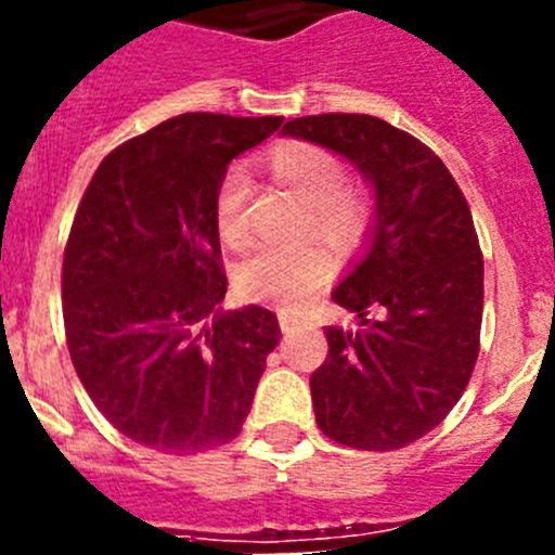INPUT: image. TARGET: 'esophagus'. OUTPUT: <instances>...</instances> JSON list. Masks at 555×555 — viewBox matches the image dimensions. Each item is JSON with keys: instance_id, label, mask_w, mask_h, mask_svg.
Returning a JSON list of instances; mask_svg holds the SVG:
<instances>
[{"instance_id": "esophagus-1", "label": "esophagus", "mask_w": 555, "mask_h": 555, "mask_svg": "<svg viewBox=\"0 0 555 555\" xmlns=\"http://www.w3.org/2000/svg\"><path fill=\"white\" fill-rule=\"evenodd\" d=\"M278 320H281V331L283 333H294V331H297V327H300V317H294V313L283 311L281 317H278Z\"/></svg>"}]
</instances>
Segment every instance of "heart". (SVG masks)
I'll return each instance as SVG.
<instances>
[{
  "mask_svg": "<svg viewBox=\"0 0 555 555\" xmlns=\"http://www.w3.org/2000/svg\"><path fill=\"white\" fill-rule=\"evenodd\" d=\"M267 166L306 203H311L313 228L338 253H352L364 242L370 228L372 205L364 189L345 183V164L331 150L311 141H281L267 152ZM249 178L242 166L228 169L217 189L214 219L217 233L228 247L242 249L249 242L247 208ZM333 274L331 255L320 247L297 249H261L238 267L235 288L247 300L274 302L283 308H297L317 288L325 286Z\"/></svg>",
  "mask_w": 555,
  "mask_h": 555,
  "instance_id": "b5f03b06",
  "label": "heart"
}]
</instances>
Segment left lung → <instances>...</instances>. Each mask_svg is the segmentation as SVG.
Here are the masks:
<instances>
[{"mask_svg": "<svg viewBox=\"0 0 555 555\" xmlns=\"http://www.w3.org/2000/svg\"><path fill=\"white\" fill-rule=\"evenodd\" d=\"M283 135L350 160L375 197L361 258L331 294L356 327H325L317 425L347 448H405L450 414L478 358L483 258L469 205L439 155L375 116H302Z\"/></svg>", "mask_w": 555, "mask_h": 555, "instance_id": "left-lung-1", "label": "left lung"}]
</instances>
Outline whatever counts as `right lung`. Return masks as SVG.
Instances as JSON below:
<instances>
[{
  "label": "right lung",
  "instance_id": "right-lung-1",
  "mask_svg": "<svg viewBox=\"0 0 555 555\" xmlns=\"http://www.w3.org/2000/svg\"><path fill=\"white\" fill-rule=\"evenodd\" d=\"M283 116L183 113L94 171L63 255V322L80 384L113 428L164 453L238 436L281 341L261 306L222 311L214 219L230 160Z\"/></svg>",
  "mask_w": 555,
  "mask_h": 555
}]
</instances>
